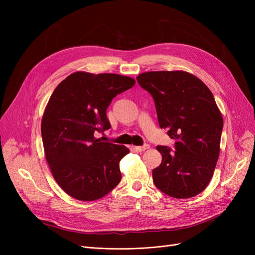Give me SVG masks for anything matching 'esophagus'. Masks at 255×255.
<instances>
[{"mask_svg": "<svg viewBox=\"0 0 255 255\" xmlns=\"http://www.w3.org/2000/svg\"><path fill=\"white\" fill-rule=\"evenodd\" d=\"M150 148L149 144H144V145H139V146H135V150L137 152H143L145 150H148Z\"/></svg>", "mask_w": 255, "mask_h": 255, "instance_id": "1", "label": "esophagus"}]
</instances>
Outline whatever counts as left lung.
Returning <instances> with one entry per match:
<instances>
[{"label":"left lung","instance_id":"obj_1","mask_svg":"<svg viewBox=\"0 0 255 255\" xmlns=\"http://www.w3.org/2000/svg\"><path fill=\"white\" fill-rule=\"evenodd\" d=\"M154 99L159 127L168 129L175 151L157 145L161 164L153 182L164 194L187 199L211 182L220 153L222 115L206 85L185 71H151L137 76Z\"/></svg>","mask_w":255,"mask_h":255}]
</instances>
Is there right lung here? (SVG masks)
<instances>
[{
	"label": "right lung",
	"mask_w": 255,
	"mask_h": 255,
	"mask_svg": "<svg viewBox=\"0 0 255 255\" xmlns=\"http://www.w3.org/2000/svg\"><path fill=\"white\" fill-rule=\"evenodd\" d=\"M135 80L114 73L70 74L53 91L41 121V135L53 177L66 194L95 201L121 180L126 145L97 138L111 128L106 110L112 100L132 88Z\"/></svg>",
	"instance_id": "1"
}]
</instances>
